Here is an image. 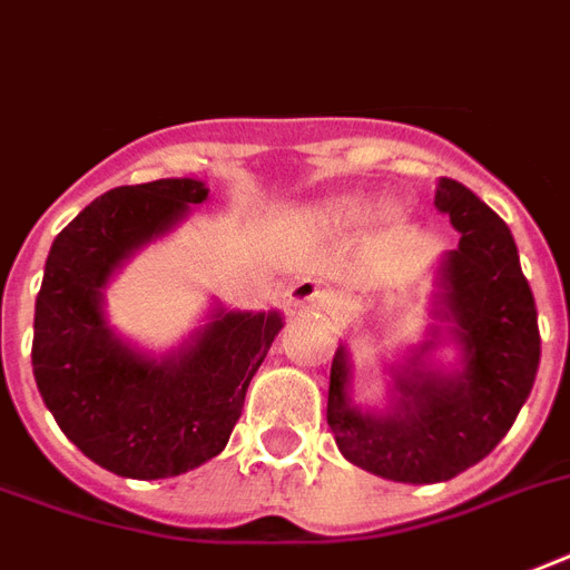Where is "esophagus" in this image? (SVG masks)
Returning <instances> with one entry per match:
<instances>
[{
    "label": "esophagus",
    "mask_w": 570,
    "mask_h": 570,
    "mask_svg": "<svg viewBox=\"0 0 570 570\" xmlns=\"http://www.w3.org/2000/svg\"><path fill=\"white\" fill-rule=\"evenodd\" d=\"M286 302L293 304V307H325L328 289L320 281H313V277H302V281H295L286 289Z\"/></svg>",
    "instance_id": "esophagus-1"
}]
</instances>
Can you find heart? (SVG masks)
<instances>
[{
  "mask_svg": "<svg viewBox=\"0 0 570 570\" xmlns=\"http://www.w3.org/2000/svg\"><path fill=\"white\" fill-rule=\"evenodd\" d=\"M373 204H370V197L364 195H346L337 197V200H331L325 209H322V218L328 224H357L364 222L366 215H370Z\"/></svg>",
  "mask_w": 570,
  "mask_h": 570,
  "instance_id": "obj_1",
  "label": "heart"
}]
</instances>
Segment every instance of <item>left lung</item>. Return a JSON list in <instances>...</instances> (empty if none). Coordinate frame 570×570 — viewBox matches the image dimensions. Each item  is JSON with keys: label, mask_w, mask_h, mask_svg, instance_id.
<instances>
[{"label": "left lung", "mask_w": 570, "mask_h": 570, "mask_svg": "<svg viewBox=\"0 0 570 570\" xmlns=\"http://www.w3.org/2000/svg\"><path fill=\"white\" fill-rule=\"evenodd\" d=\"M438 213L461 233L434 268L429 340L387 361V405L352 399V355L340 343L328 384V425L343 459L381 479L434 485L473 468L503 441L530 399L541 337L518 245L500 215L468 186L441 177ZM456 348L441 365L433 352Z\"/></svg>", "instance_id": "left-lung-1"}]
</instances>
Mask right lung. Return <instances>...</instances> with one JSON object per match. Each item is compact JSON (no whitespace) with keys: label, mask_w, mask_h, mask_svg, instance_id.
I'll return each mask as SVG.
<instances>
[{"label":"right lung","mask_w":570,"mask_h":570,"mask_svg":"<svg viewBox=\"0 0 570 570\" xmlns=\"http://www.w3.org/2000/svg\"><path fill=\"white\" fill-rule=\"evenodd\" d=\"M206 197L195 177L120 186L85 206L49 248L35 302V381L61 432L118 476H180L215 459L284 328L281 311L215 302L183 346L147 352L109 325L115 275Z\"/></svg>","instance_id":"right-lung-1"}]
</instances>
